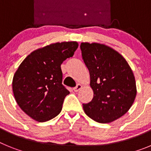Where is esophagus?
Instances as JSON below:
<instances>
[{
	"mask_svg": "<svg viewBox=\"0 0 151 151\" xmlns=\"http://www.w3.org/2000/svg\"><path fill=\"white\" fill-rule=\"evenodd\" d=\"M82 84H78V85H77L74 88H73V90H74V91L77 92V91H78L81 90V89H82Z\"/></svg>",
	"mask_w": 151,
	"mask_h": 151,
	"instance_id": "esophagus-1",
	"label": "esophagus"
}]
</instances>
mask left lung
<instances>
[{
  "label": "left lung",
  "mask_w": 151,
  "mask_h": 151,
  "mask_svg": "<svg viewBox=\"0 0 151 151\" xmlns=\"http://www.w3.org/2000/svg\"><path fill=\"white\" fill-rule=\"evenodd\" d=\"M82 58L90 73L94 92L83 110L91 119L109 123L129 111L137 94L134 76L119 52L104 44L82 42Z\"/></svg>",
  "instance_id": "left-lung-1"
}]
</instances>
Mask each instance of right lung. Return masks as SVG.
I'll return each instance as SVG.
<instances>
[{"instance_id": "add662e5", "label": "right lung", "mask_w": 151, "mask_h": 151, "mask_svg": "<svg viewBox=\"0 0 151 151\" xmlns=\"http://www.w3.org/2000/svg\"><path fill=\"white\" fill-rule=\"evenodd\" d=\"M76 41L50 44L34 50L21 63L13 78L19 106L40 122L57 116L69 91L62 85L61 64L78 48Z\"/></svg>"}]
</instances>
